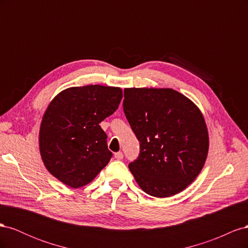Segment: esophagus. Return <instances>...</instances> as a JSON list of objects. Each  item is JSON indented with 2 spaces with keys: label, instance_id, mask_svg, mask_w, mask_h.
<instances>
[{
  "label": "esophagus",
  "instance_id": "esophagus-1",
  "mask_svg": "<svg viewBox=\"0 0 248 248\" xmlns=\"http://www.w3.org/2000/svg\"><path fill=\"white\" fill-rule=\"evenodd\" d=\"M123 157H124V155H123L122 152H117V153H115V158L118 159V160H122Z\"/></svg>",
  "mask_w": 248,
  "mask_h": 248
}]
</instances>
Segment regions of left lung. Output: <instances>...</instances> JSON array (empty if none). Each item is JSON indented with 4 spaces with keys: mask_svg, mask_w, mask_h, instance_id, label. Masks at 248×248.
Masks as SVG:
<instances>
[{
    "mask_svg": "<svg viewBox=\"0 0 248 248\" xmlns=\"http://www.w3.org/2000/svg\"><path fill=\"white\" fill-rule=\"evenodd\" d=\"M123 109L140 141L129 170L140 188L156 198L185 189L204 167L209 139L200 109L172 89L124 90Z\"/></svg>",
    "mask_w": 248,
    "mask_h": 248,
    "instance_id": "8db88e82",
    "label": "left lung"
}]
</instances>
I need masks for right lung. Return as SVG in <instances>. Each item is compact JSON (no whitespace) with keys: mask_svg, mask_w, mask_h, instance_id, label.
I'll return each mask as SVG.
<instances>
[{"mask_svg":"<svg viewBox=\"0 0 248 248\" xmlns=\"http://www.w3.org/2000/svg\"><path fill=\"white\" fill-rule=\"evenodd\" d=\"M122 90L90 85L66 89L43 116L39 147L52 176L73 188L85 186L107 166L112 153L99 123L118 109Z\"/></svg>","mask_w":248,"mask_h":248,"instance_id":"1","label":"right lung"}]
</instances>
